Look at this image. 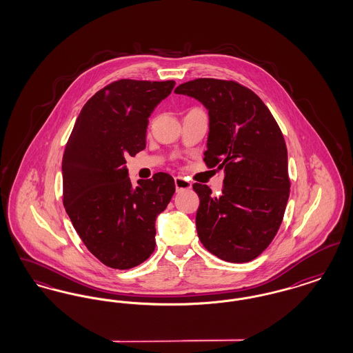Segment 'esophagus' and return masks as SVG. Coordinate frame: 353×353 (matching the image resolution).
<instances>
[{
	"label": "esophagus",
	"mask_w": 353,
	"mask_h": 353,
	"mask_svg": "<svg viewBox=\"0 0 353 353\" xmlns=\"http://www.w3.org/2000/svg\"><path fill=\"white\" fill-rule=\"evenodd\" d=\"M174 185H176L177 192H181V190H186V189L192 188V183L185 180L184 177H181V176L174 177Z\"/></svg>",
	"instance_id": "34e87169"
}]
</instances>
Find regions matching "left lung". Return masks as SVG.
Here are the masks:
<instances>
[{"mask_svg":"<svg viewBox=\"0 0 353 353\" xmlns=\"http://www.w3.org/2000/svg\"><path fill=\"white\" fill-rule=\"evenodd\" d=\"M209 111L208 168L223 169V189L193 184L200 197L197 234L219 259L245 263L268 249L278 233L290 196L285 137L266 104L234 81L200 78L180 84Z\"/></svg>","mask_w":353,"mask_h":353,"instance_id":"obj_1","label":"left lung"}]
</instances>
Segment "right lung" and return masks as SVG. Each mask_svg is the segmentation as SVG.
<instances>
[{
    "instance_id": "1",
    "label": "right lung",
    "mask_w": 353,
    "mask_h": 353,
    "mask_svg": "<svg viewBox=\"0 0 353 353\" xmlns=\"http://www.w3.org/2000/svg\"><path fill=\"white\" fill-rule=\"evenodd\" d=\"M174 84L115 81L87 101L68 137L63 205L88 252L111 269H132L151 256L154 221L176 190L164 172L134 186L125 167L145 148L148 118Z\"/></svg>"
}]
</instances>
